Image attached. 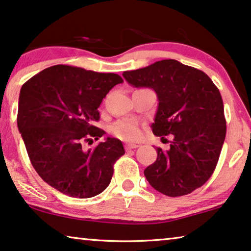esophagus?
Returning a JSON list of instances; mask_svg holds the SVG:
<instances>
[{"instance_id":"esophagus-1","label":"esophagus","mask_w":251,"mask_h":251,"mask_svg":"<svg viewBox=\"0 0 251 251\" xmlns=\"http://www.w3.org/2000/svg\"><path fill=\"white\" fill-rule=\"evenodd\" d=\"M138 147H140V145L130 143V144H126V145H125V149H126V150H132V149H136V148H138Z\"/></svg>"}]
</instances>
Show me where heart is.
<instances>
[{"instance_id": "obj_1", "label": "heart", "mask_w": 251, "mask_h": 251, "mask_svg": "<svg viewBox=\"0 0 251 251\" xmlns=\"http://www.w3.org/2000/svg\"><path fill=\"white\" fill-rule=\"evenodd\" d=\"M113 133L124 141H136L141 136V127L133 119H123L113 126Z\"/></svg>"}]
</instances>
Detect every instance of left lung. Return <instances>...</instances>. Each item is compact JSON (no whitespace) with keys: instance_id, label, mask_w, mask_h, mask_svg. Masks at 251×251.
Instances as JSON below:
<instances>
[{"instance_id":"obj_1","label":"left lung","mask_w":251,"mask_h":251,"mask_svg":"<svg viewBox=\"0 0 251 251\" xmlns=\"http://www.w3.org/2000/svg\"><path fill=\"white\" fill-rule=\"evenodd\" d=\"M135 88L153 89L158 109L152 124L156 136L174 135L170 149L144 170L149 184L163 195L184 196L206 182L218 164L226 133L219 89L203 71L176 59L126 71Z\"/></svg>"}]
</instances>
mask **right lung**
Returning <instances> with one entry per match:
<instances>
[{"label":"right lung","mask_w":251,"mask_h":251,"mask_svg":"<svg viewBox=\"0 0 251 251\" xmlns=\"http://www.w3.org/2000/svg\"><path fill=\"white\" fill-rule=\"evenodd\" d=\"M123 78L81 67L54 65L22 85L18 128L30 161L45 182L62 194L90 198L110 184L114 164L125 153L117 138L107 137L95 150L84 142L98 141L104 130L93 126L107 93Z\"/></svg>","instance_id":"add662e5"}]
</instances>
